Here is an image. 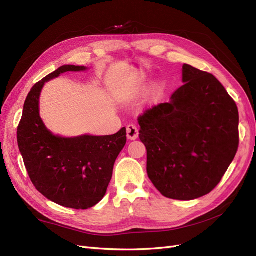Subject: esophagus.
Here are the masks:
<instances>
[{"mask_svg": "<svg viewBox=\"0 0 256 256\" xmlns=\"http://www.w3.org/2000/svg\"><path fill=\"white\" fill-rule=\"evenodd\" d=\"M127 138L129 140H136L138 138V129L134 124H129L127 126Z\"/></svg>", "mask_w": 256, "mask_h": 256, "instance_id": "obj_1", "label": "esophagus"}]
</instances>
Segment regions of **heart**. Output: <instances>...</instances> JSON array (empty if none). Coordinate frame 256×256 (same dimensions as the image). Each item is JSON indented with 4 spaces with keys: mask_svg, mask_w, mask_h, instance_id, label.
<instances>
[{
    "mask_svg": "<svg viewBox=\"0 0 256 256\" xmlns=\"http://www.w3.org/2000/svg\"><path fill=\"white\" fill-rule=\"evenodd\" d=\"M160 88H160V86H158V90H160Z\"/></svg>",
    "mask_w": 256,
    "mask_h": 256,
    "instance_id": "b5f03b06",
    "label": "heart"
}]
</instances>
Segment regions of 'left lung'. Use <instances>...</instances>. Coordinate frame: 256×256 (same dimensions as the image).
I'll return each mask as SVG.
<instances>
[{"instance_id":"obj_1","label":"left lung","mask_w":256,"mask_h":256,"mask_svg":"<svg viewBox=\"0 0 256 256\" xmlns=\"http://www.w3.org/2000/svg\"><path fill=\"white\" fill-rule=\"evenodd\" d=\"M171 102L138 116L147 174L162 196L190 200L221 182L239 145L236 102L212 74L182 66Z\"/></svg>"}]
</instances>
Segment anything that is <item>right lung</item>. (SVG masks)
<instances>
[{
    "label": "right lung",
    "instance_id": "add662e5",
    "mask_svg": "<svg viewBox=\"0 0 256 256\" xmlns=\"http://www.w3.org/2000/svg\"><path fill=\"white\" fill-rule=\"evenodd\" d=\"M65 65L37 82L26 99L17 140L23 162L35 188L52 202L88 209L104 196L115 160L127 142L126 128L112 136L60 138L46 128L40 116L44 82L66 72L85 70Z\"/></svg>",
    "mask_w": 256,
    "mask_h": 256
}]
</instances>
